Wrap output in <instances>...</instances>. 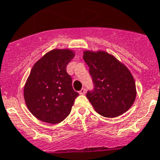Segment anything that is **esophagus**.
Listing matches in <instances>:
<instances>
[{"instance_id": "34e87169", "label": "esophagus", "mask_w": 160, "mask_h": 160, "mask_svg": "<svg viewBox=\"0 0 160 160\" xmlns=\"http://www.w3.org/2000/svg\"><path fill=\"white\" fill-rule=\"evenodd\" d=\"M79 94H80V95H85L86 94V89H85V88H82L81 91L79 92Z\"/></svg>"}]
</instances>
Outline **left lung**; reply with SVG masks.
<instances>
[{
	"mask_svg": "<svg viewBox=\"0 0 160 160\" xmlns=\"http://www.w3.org/2000/svg\"><path fill=\"white\" fill-rule=\"evenodd\" d=\"M82 57L94 82V91L87 97L95 110L105 118L128 111L137 96L135 80L128 67L105 51L86 50Z\"/></svg>",
	"mask_w": 160,
	"mask_h": 160,
	"instance_id": "8db88e82",
	"label": "left lung"
}]
</instances>
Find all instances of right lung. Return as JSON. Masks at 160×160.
Instances as JSON below:
<instances>
[{"label": "right lung", "mask_w": 160, "mask_h": 160, "mask_svg": "<svg viewBox=\"0 0 160 160\" xmlns=\"http://www.w3.org/2000/svg\"><path fill=\"white\" fill-rule=\"evenodd\" d=\"M74 55L70 49H54L32 68L23 96L28 110L42 122L59 123L70 113L78 93L72 89L66 67Z\"/></svg>", "instance_id": "right-lung-1"}]
</instances>
